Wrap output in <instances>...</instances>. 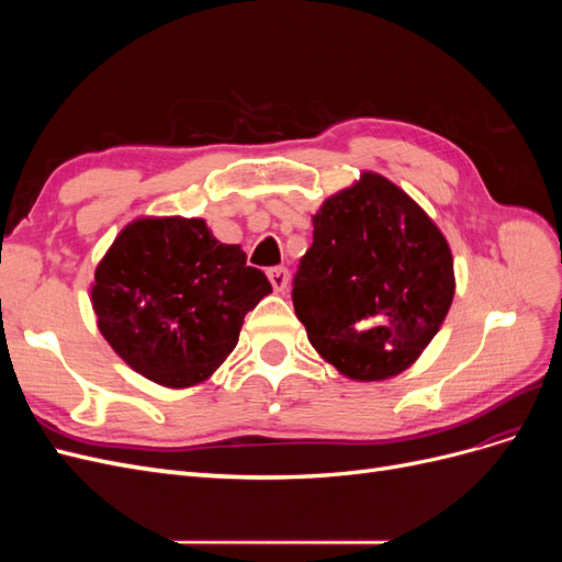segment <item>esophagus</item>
<instances>
[{
	"label": "esophagus",
	"mask_w": 562,
	"mask_h": 562,
	"mask_svg": "<svg viewBox=\"0 0 562 562\" xmlns=\"http://www.w3.org/2000/svg\"><path fill=\"white\" fill-rule=\"evenodd\" d=\"M267 277L271 281V285H274L277 293H283L288 288V281H291V271H288L285 267H271L267 271Z\"/></svg>",
	"instance_id": "34e87169"
}]
</instances>
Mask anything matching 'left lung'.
Returning <instances> with one entry per match:
<instances>
[{"instance_id":"left-lung-1","label":"left lung","mask_w":562,"mask_h":562,"mask_svg":"<svg viewBox=\"0 0 562 562\" xmlns=\"http://www.w3.org/2000/svg\"><path fill=\"white\" fill-rule=\"evenodd\" d=\"M293 281L312 347L345 378L380 382L411 368L454 297L446 236L380 173L323 201Z\"/></svg>"}]
</instances>
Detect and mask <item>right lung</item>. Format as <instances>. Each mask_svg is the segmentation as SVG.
<instances>
[{"instance_id": "right-lung-1", "label": "right lung", "mask_w": 562, "mask_h": 562, "mask_svg": "<svg viewBox=\"0 0 562 562\" xmlns=\"http://www.w3.org/2000/svg\"><path fill=\"white\" fill-rule=\"evenodd\" d=\"M269 293L241 246L220 244L201 217H138L98 262L91 304L98 330L135 372L182 389L213 375Z\"/></svg>"}]
</instances>
